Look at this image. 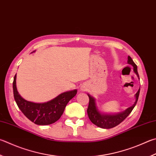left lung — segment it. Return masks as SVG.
Instances as JSON below:
<instances>
[{"label":"left lung","mask_w":156,"mask_h":156,"mask_svg":"<svg viewBox=\"0 0 156 156\" xmlns=\"http://www.w3.org/2000/svg\"><path fill=\"white\" fill-rule=\"evenodd\" d=\"M127 63L133 66L134 73L137 75L138 78H139V75H138L137 71V66L134 63V62L133 61L132 58L130 57L129 56H128V58H127ZM139 93L140 89H138V92L136 93V101L134 104H133L132 106H130L128 108H127L125 111L115 115H108L101 113L99 111L98 107L96 106L95 98H93L92 96H90L89 94H88V96H89V106H88L87 108V114L88 116H89V119L93 124H95V126L104 129L112 128V127L118 126L119 124L121 123L124 119H125L127 116L131 113L132 110L134 109L136 104L137 103Z\"/></svg>","instance_id":"obj_1"}]
</instances>
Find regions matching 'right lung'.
Returning <instances> with one entry per match:
<instances>
[{
  "mask_svg": "<svg viewBox=\"0 0 156 156\" xmlns=\"http://www.w3.org/2000/svg\"><path fill=\"white\" fill-rule=\"evenodd\" d=\"M35 52V51H33ZM13 96L20 110L34 123L39 126L50 125L58 121L66 106L77 93V90L67 91L45 103H34L21 97L16 87V74L13 82Z\"/></svg>",
  "mask_w": 156,
  "mask_h": 156,
  "instance_id": "1",
  "label": "right lung"
}]
</instances>
